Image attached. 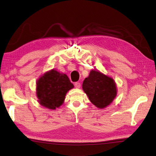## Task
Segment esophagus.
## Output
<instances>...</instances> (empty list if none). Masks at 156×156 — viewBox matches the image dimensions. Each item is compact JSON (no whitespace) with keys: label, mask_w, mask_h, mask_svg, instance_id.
<instances>
[{"label":"esophagus","mask_w":156,"mask_h":156,"mask_svg":"<svg viewBox=\"0 0 156 156\" xmlns=\"http://www.w3.org/2000/svg\"><path fill=\"white\" fill-rule=\"evenodd\" d=\"M74 85H75V87L76 88H80V87H81V83H79V82H75Z\"/></svg>","instance_id":"obj_1"}]
</instances>
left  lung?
<instances>
[{"instance_id":"left-lung-1","label":"left lung","mask_w":156,"mask_h":156,"mask_svg":"<svg viewBox=\"0 0 156 156\" xmlns=\"http://www.w3.org/2000/svg\"><path fill=\"white\" fill-rule=\"evenodd\" d=\"M82 88L90 102L98 108L109 105L117 92L113 79L96 70H91L89 76L83 81Z\"/></svg>"}]
</instances>
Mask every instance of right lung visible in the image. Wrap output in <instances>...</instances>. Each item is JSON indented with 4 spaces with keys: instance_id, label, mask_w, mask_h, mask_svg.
Wrapping results in <instances>:
<instances>
[{
    "instance_id": "right-lung-1",
    "label": "right lung",
    "mask_w": 156,
    "mask_h": 156,
    "mask_svg": "<svg viewBox=\"0 0 156 156\" xmlns=\"http://www.w3.org/2000/svg\"><path fill=\"white\" fill-rule=\"evenodd\" d=\"M73 87L66 74L51 69L44 73L37 81L38 101L43 107L55 110L63 104L66 93Z\"/></svg>"
}]
</instances>
